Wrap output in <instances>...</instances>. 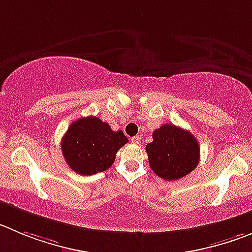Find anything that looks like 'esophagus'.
Segmentation results:
<instances>
[{
	"label": "esophagus",
	"mask_w": 252,
	"mask_h": 252,
	"mask_svg": "<svg viewBox=\"0 0 252 252\" xmlns=\"http://www.w3.org/2000/svg\"><path fill=\"white\" fill-rule=\"evenodd\" d=\"M131 142H133L134 144H142V139H140L139 135H137V137L131 138Z\"/></svg>",
	"instance_id": "1"
}]
</instances>
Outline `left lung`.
<instances>
[{"instance_id": "obj_1", "label": "left lung", "mask_w": 252, "mask_h": 252, "mask_svg": "<svg viewBox=\"0 0 252 252\" xmlns=\"http://www.w3.org/2000/svg\"><path fill=\"white\" fill-rule=\"evenodd\" d=\"M152 170L161 179L178 180L191 173L200 159V148L190 131L174 124H164L153 131L147 144Z\"/></svg>"}]
</instances>
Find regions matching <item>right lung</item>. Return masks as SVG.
Returning <instances> with one entry per match:
<instances>
[{"mask_svg":"<svg viewBox=\"0 0 252 252\" xmlns=\"http://www.w3.org/2000/svg\"><path fill=\"white\" fill-rule=\"evenodd\" d=\"M126 143L128 138L123 131H113L109 124L91 115L77 119L68 126L61 148L73 171L92 175L110 168L117 152Z\"/></svg>","mask_w":252,"mask_h":252,"instance_id":"1","label":"right lung"}]
</instances>
